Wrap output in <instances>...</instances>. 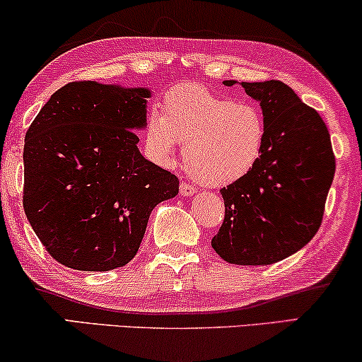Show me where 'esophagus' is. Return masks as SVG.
Segmentation results:
<instances>
[{
  "mask_svg": "<svg viewBox=\"0 0 362 362\" xmlns=\"http://www.w3.org/2000/svg\"><path fill=\"white\" fill-rule=\"evenodd\" d=\"M180 192L182 196H192L196 192V187L189 185V182H181L180 186Z\"/></svg>",
  "mask_w": 362,
  "mask_h": 362,
  "instance_id": "obj_1",
  "label": "esophagus"
}]
</instances>
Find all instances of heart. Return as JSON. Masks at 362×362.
<instances>
[{"instance_id": "b5f03b06", "label": "heart", "mask_w": 362, "mask_h": 362, "mask_svg": "<svg viewBox=\"0 0 362 362\" xmlns=\"http://www.w3.org/2000/svg\"><path fill=\"white\" fill-rule=\"evenodd\" d=\"M266 134V118L256 103L233 101L198 83L173 86L163 96L161 112H149L144 124L146 149L158 163H170L177 143H185L187 173L211 187L250 175Z\"/></svg>"}]
</instances>
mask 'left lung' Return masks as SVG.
I'll return each mask as SVG.
<instances>
[{
  "instance_id": "8db88e82",
  "label": "left lung",
  "mask_w": 362,
  "mask_h": 362,
  "mask_svg": "<svg viewBox=\"0 0 362 362\" xmlns=\"http://www.w3.org/2000/svg\"><path fill=\"white\" fill-rule=\"evenodd\" d=\"M241 86L262 107L266 143L250 175L221 189L224 221L211 246L231 264L266 266L294 255L317 233L336 158L326 123L288 84L269 79Z\"/></svg>"
}]
</instances>
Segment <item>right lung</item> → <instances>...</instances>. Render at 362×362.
Returning <instances> with one entry per match:
<instances>
[{"label":"right lung","mask_w":362,"mask_h":362,"mask_svg":"<svg viewBox=\"0 0 362 362\" xmlns=\"http://www.w3.org/2000/svg\"><path fill=\"white\" fill-rule=\"evenodd\" d=\"M146 88L68 83L26 131L23 208L59 264L111 271L138 252L154 206L180 180L141 156Z\"/></svg>","instance_id":"obj_1"}]
</instances>
